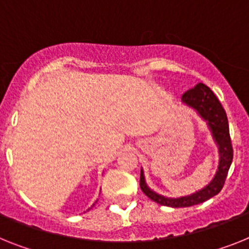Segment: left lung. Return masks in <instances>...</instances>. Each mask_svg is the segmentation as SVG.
Wrapping results in <instances>:
<instances>
[{"label": "left lung", "mask_w": 249, "mask_h": 249, "mask_svg": "<svg viewBox=\"0 0 249 249\" xmlns=\"http://www.w3.org/2000/svg\"><path fill=\"white\" fill-rule=\"evenodd\" d=\"M181 101L186 106L195 110L200 118L206 121L213 139H214L215 144L218 145L219 166L215 172V176L205 187H202L201 190L194 192L191 195L181 196V197H167V196L160 195L153 190H150L149 186L145 182V177H144L143 168H142V191L157 204L171 206V208H189V206L201 204L206 200L212 199L213 196L218 195L224 186L228 171L231 168V160H233V147H231V135H229L227 114H225V110L221 106L220 101L212 89L204 83H199L194 89L186 91L181 97Z\"/></svg>", "instance_id": "8db88e82"}]
</instances>
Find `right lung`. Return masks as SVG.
<instances>
[{
	"label": "right lung",
	"instance_id": "right-lung-1",
	"mask_svg": "<svg viewBox=\"0 0 249 249\" xmlns=\"http://www.w3.org/2000/svg\"><path fill=\"white\" fill-rule=\"evenodd\" d=\"M96 202H97V201H95V204H96ZM95 204H93V205H95ZM93 205H92V206H93Z\"/></svg>",
	"mask_w": 249,
	"mask_h": 249
}]
</instances>
